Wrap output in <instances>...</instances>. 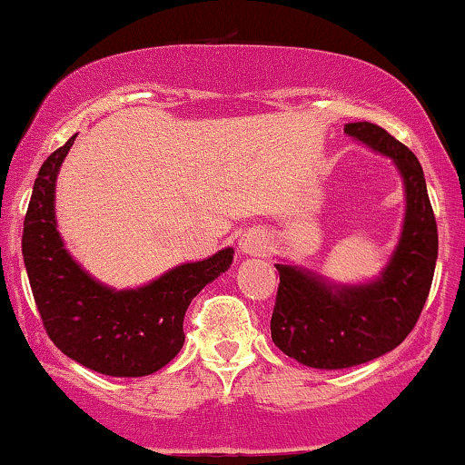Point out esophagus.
I'll return each mask as SVG.
<instances>
[{
    "instance_id": "1",
    "label": "esophagus",
    "mask_w": 465,
    "mask_h": 465,
    "mask_svg": "<svg viewBox=\"0 0 465 465\" xmlns=\"http://www.w3.org/2000/svg\"><path fill=\"white\" fill-rule=\"evenodd\" d=\"M242 250L245 254H259L265 250V242L261 237H256V234H248V237L243 239Z\"/></svg>"
}]
</instances>
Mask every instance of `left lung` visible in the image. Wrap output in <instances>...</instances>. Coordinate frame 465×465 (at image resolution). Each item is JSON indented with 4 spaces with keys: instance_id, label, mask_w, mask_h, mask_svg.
Masks as SVG:
<instances>
[{
    "instance_id": "obj_1",
    "label": "left lung",
    "mask_w": 465,
    "mask_h": 465,
    "mask_svg": "<svg viewBox=\"0 0 465 465\" xmlns=\"http://www.w3.org/2000/svg\"><path fill=\"white\" fill-rule=\"evenodd\" d=\"M343 133L394 158L407 189L402 237L383 276L370 285L332 287L292 265H276L272 341L287 357L320 370L368 363L394 351L413 331L438 261V223L420 161L381 125L357 122Z\"/></svg>"
}]
</instances>
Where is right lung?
Segmentation results:
<instances>
[{
  "label": "right lung",
  "mask_w": 465,
  "mask_h": 465,
  "mask_svg": "<svg viewBox=\"0 0 465 465\" xmlns=\"http://www.w3.org/2000/svg\"><path fill=\"white\" fill-rule=\"evenodd\" d=\"M74 141L75 134L38 169L21 237L43 329L58 351L95 372L152 374L180 352L191 300L231 267L232 250L178 265L150 285L130 292H113L93 281L64 250L54 217L56 173Z\"/></svg>",
  "instance_id": "right-lung-1"
}]
</instances>
